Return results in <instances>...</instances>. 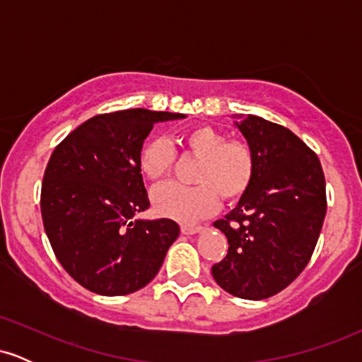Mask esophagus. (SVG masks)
<instances>
[{"label":"esophagus","mask_w":362,"mask_h":362,"mask_svg":"<svg viewBox=\"0 0 362 362\" xmlns=\"http://www.w3.org/2000/svg\"><path fill=\"white\" fill-rule=\"evenodd\" d=\"M202 231H204L202 226H190V224H184V226H182V233L184 235H197L202 233Z\"/></svg>","instance_id":"esophagus-1"}]
</instances>
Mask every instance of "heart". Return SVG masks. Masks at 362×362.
I'll return each mask as SVG.
<instances>
[{
  "mask_svg": "<svg viewBox=\"0 0 362 362\" xmlns=\"http://www.w3.org/2000/svg\"><path fill=\"white\" fill-rule=\"evenodd\" d=\"M184 153L197 156L192 182L180 185L168 182L151 194L153 207L161 218L194 224L214 214L219 195L224 201H236L250 189L255 160L248 144L231 139L211 126L187 129L177 138ZM173 149L167 139H148L138 153V167L149 180H160L173 167Z\"/></svg>",
  "mask_w": 362,
  "mask_h": 362,
  "instance_id": "1",
  "label": "heart"
}]
</instances>
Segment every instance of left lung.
<instances>
[{
  "label": "left lung",
  "mask_w": 362,
  "mask_h": 362,
  "mask_svg": "<svg viewBox=\"0 0 362 362\" xmlns=\"http://www.w3.org/2000/svg\"><path fill=\"white\" fill-rule=\"evenodd\" d=\"M255 160L250 189L214 226L228 253L213 265L214 281L243 300H265L308 265L327 213L318 156L279 124L247 115L235 122Z\"/></svg>",
  "instance_id": "obj_1"
}]
</instances>
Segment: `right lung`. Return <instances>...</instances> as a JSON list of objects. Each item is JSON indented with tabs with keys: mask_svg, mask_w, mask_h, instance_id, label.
Wrapping results in <instances>:
<instances>
[{
	"mask_svg": "<svg viewBox=\"0 0 362 362\" xmlns=\"http://www.w3.org/2000/svg\"><path fill=\"white\" fill-rule=\"evenodd\" d=\"M184 114L146 109L95 115L57 144L44 173V230L64 271L102 296L151 282L180 228L132 219L149 207L138 153L156 122Z\"/></svg>",
	"mask_w": 362,
	"mask_h": 362,
	"instance_id": "1",
	"label": "right lung"
}]
</instances>
